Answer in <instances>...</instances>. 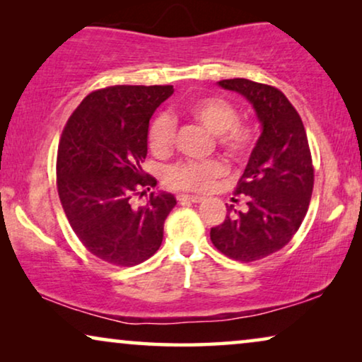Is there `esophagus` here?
<instances>
[{"instance_id": "esophagus-1", "label": "esophagus", "mask_w": 362, "mask_h": 362, "mask_svg": "<svg viewBox=\"0 0 362 362\" xmlns=\"http://www.w3.org/2000/svg\"><path fill=\"white\" fill-rule=\"evenodd\" d=\"M204 197L202 196H191V194H177L180 202H201Z\"/></svg>"}]
</instances>
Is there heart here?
<instances>
[{
  "label": "heart",
  "instance_id": "b5f03b06",
  "mask_svg": "<svg viewBox=\"0 0 362 362\" xmlns=\"http://www.w3.org/2000/svg\"><path fill=\"white\" fill-rule=\"evenodd\" d=\"M185 113L216 135L217 145L232 160H242L249 155L254 133L249 125L239 123L235 107L221 97H199L185 107ZM176 135V122L170 113H158L148 128V145L156 156H166L171 151ZM227 166L219 160L186 161L168 168L166 185L175 189L207 191L216 180L226 176Z\"/></svg>",
  "mask_w": 362,
  "mask_h": 362
}]
</instances>
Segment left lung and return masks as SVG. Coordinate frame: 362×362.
<instances>
[{
    "instance_id": "left-lung-1",
    "label": "left lung",
    "mask_w": 362,
    "mask_h": 362,
    "mask_svg": "<svg viewBox=\"0 0 362 362\" xmlns=\"http://www.w3.org/2000/svg\"><path fill=\"white\" fill-rule=\"evenodd\" d=\"M217 86L247 98L262 132L235 189L247 207L227 206L224 222L211 229V240L230 259L254 262L288 244L305 219L315 176L308 138L298 112L279 88L247 78Z\"/></svg>"
}]
</instances>
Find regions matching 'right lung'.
<instances>
[{"label":"right lung","instance_id":"1","mask_svg":"<svg viewBox=\"0 0 362 362\" xmlns=\"http://www.w3.org/2000/svg\"><path fill=\"white\" fill-rule=\"evenodd\" d=\"M173 86H113L83 98L64 128L57 151V191L69 224L86 249L113 265L150 259L176 206L153 191L145 206L132 196L156 180L143 171L150 118Z\"/></svg>","mask_w":362,"mask_h":362}]
</instances>
